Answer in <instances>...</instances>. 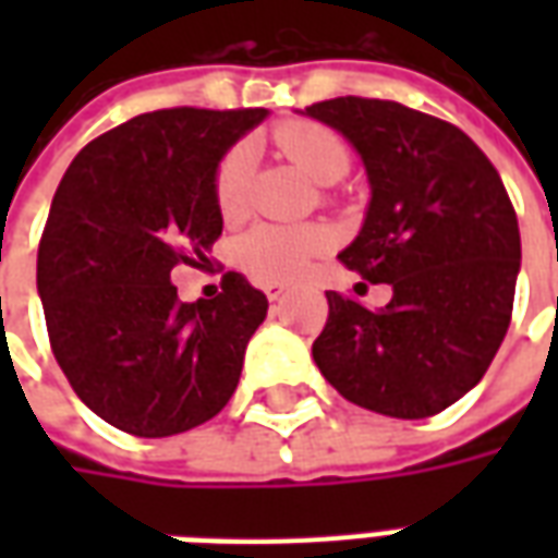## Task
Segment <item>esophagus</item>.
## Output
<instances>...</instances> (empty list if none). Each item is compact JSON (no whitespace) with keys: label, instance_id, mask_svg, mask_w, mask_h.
<instances>
[{"label":"esophagus","instance_id":"34e87169","mask_svg":"<svg viewBox=\"0 0 558 558\" xmlns=\"http://www.w3.org/2000/svg\"><path fill=\"white\" fill-rule=\"evenodd\" d=\"M263 290H266L268 302H278L280 295H283V292H287V283H278V280H271V283H266V287H263Z\"/></svg>","mask_w":558,"mask_h":558}]
</instances>
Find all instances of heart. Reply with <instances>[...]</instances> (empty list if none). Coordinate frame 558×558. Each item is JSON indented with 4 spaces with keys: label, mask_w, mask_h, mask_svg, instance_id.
<instances>
[{
    "label": "heart",
    "mask_w": 558,
    "mask_h": 558,
    "mask_svg": "<svg viewBox=\"0 0 558 558\" xmlns=\"http://www.w3.org/2000/svg\"><path fill=\"white\" fill-rule=\"evenodd\" d=\"M275 146L319 184L340 182L350 170V148L338 131L311 119H292L275 128ZM215 203L223 220H242L251 208V151L230 148L215 172ZM326 232L314 227L259 223L239 242V263L259 280H295L326 254Z\"/></svg>",
    "instance_id": "1"
}]
</instances>
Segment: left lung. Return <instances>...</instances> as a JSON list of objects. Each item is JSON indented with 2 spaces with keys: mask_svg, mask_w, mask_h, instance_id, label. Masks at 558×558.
I'll use <instances>...</instances> for the list:
<instances>
[{
  "mask_svg": "<svg viewBox=\"0 0 558 558\" xmlns=\"http://www.w3.org/2000/svg\"><path fill=\"white\" fill-rule=\"evenodd\" d=\"M307 116L359 148L371 206L338 256L391 302L367 311L326 292L314 362L343 398L391 418H427L478 386L502 343L520 230L490 158L451 122L379 98H331Z\"/></svg>",
  "mask_w": 558,
  "mask_h": 558,
  "instance_id": "8db88e82",
  "label": "left lung"
}]
</instances>
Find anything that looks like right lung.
<instances>
[{
  "instance_id": "right-lung-1",
  "label": "right lung",
  "mask_w": 558,
  "mask_h": 558,
  "mask_svg": "<svg viewBox=\"0 0 558 558\" xmlns=\"http://www.w3.org/2000/svg\"><path fill=\"white\" fill-rule=\"evenodd\" d=\"M266 110L170 107L80 148L38 244L50 350L77 398L134 436L215 418L242 376L268 302L239 271L215 299L179 302L170 271L199 266L223 230L215 172Z\"/></svg>"
}]
</instances>
